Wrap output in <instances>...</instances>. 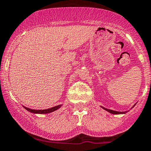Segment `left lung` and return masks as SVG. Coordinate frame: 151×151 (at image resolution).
I'll use <instances>...</instances> for the list:
<instances>
[{
	"mask_svg": "<svg viewBox=\"0 0 151 151\" xmlns=\"http://www.w3.org/2000/svg\"><path fill=\"white\" fill-rule=\"evenodd\" d=\"M103 109H105L106 111H107L108 112L111 114H124V112H119V111H113V110H111V109H105V108L102 107Z\"/></svg>",
	"mask_w": 151,
	"mask_h": 151,
	"instance_id": "8db88e82",
	"label": "left lung"
}]
</instances>
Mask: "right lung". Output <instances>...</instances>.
Masks as SVG:
<instances>
[{
    "label": "right lung",
    "instance_id": "add662e5",
    "mask_svg": "<svg viewBox=\"0 0 151 151\" xmlns=\"http://www.w3.org/2000/svg\"><path fill=\"white\" fill-rule=\"evenodd\" d=\"M61 105H58V106H54V107L50 108V109H45V110H34V109H30L29 108L24 107V106H23V107L26 110H27L28 111L31 112V113H33V114H48V113H51V112L57 110V109H58L59 108H61Z\"/></svg>",
    "mask_w": 151,
    "mask_h": 151
}]
</instances>
